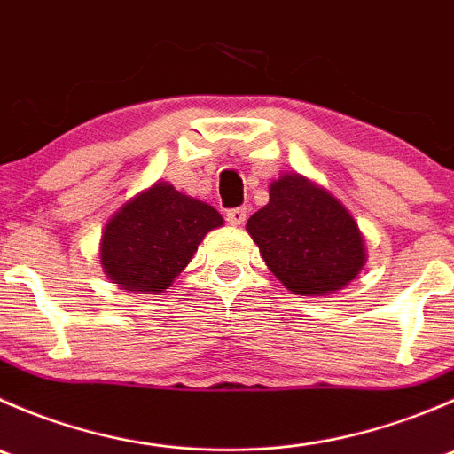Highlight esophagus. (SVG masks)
<instances>
[{"instance_id": "1", "label": "esophagus", "mask_w": 454, "mask_h": 454, "mask_svg": "<svg viewBox=\"0 0 454 454\" xmlns=\"http://www.w3.org/2000/svg\"><path fill=\"white\" fill-rule=\"evenodd\" d=\"M226 219L231 226H244L246 219H248V210L246 208H232L226 213Z\"/></svg>"}]
</instances>
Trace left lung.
I'll return each instance as SVG.
<instances>
[{"instance_id": "1", "label": "left lung", "mask_w": 454, "mask_h": 454, "mask_svg": "<svg viewBox=\"0 0 454 454\" xmlns=\"http://www.w3.org/2000/svg\"><path fill=\"white\" fill-rule=\"evenodd\" d=\"M246 231L270 272L292 294L340 292L367 263V246L354 215L299 173L270 182V201L248 219Z\"/></svg>"}]
</instances>
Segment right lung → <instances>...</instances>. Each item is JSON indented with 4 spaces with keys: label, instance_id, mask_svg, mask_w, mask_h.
Returning <instances> with one entry per match:
<instances>
[{
    "label": "right lung",
    "instance_id": "1",
    "mask_svg": "<svg viewBox=\"0 0 454 454\" xmlns=\"http://www.w3.org/2000/svg\"><path fill=\"white\" fill-rule=\"evenodd\" d=\"M223 217L158 180L127 200L100 235V265L121 290L160 294L189 265L198 246Z\"/></svg>",
    "mask_w": 454,
    "mask_h": 454
}]
</instances>
